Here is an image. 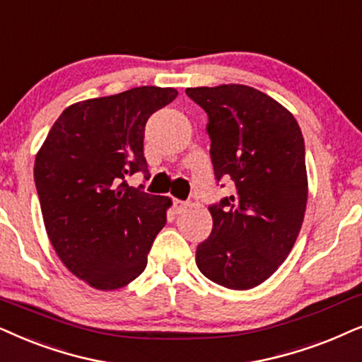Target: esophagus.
Instances as JSON below:
<instances>
[{"label": "esophagus", "instance_id": "esophagus-1", "mask_svg": "<svg viewBox=\"0 0 362 362\" xmlns=\"http://www.w3.org/2000/svg\"><path fill=\"white\" fill-rule=\"evenodd\" d=\"M173 208H175L176 213H182L187 208V203L185 201H180V199H173Z\"/></svg>", "mask_w": 362, "mask_h": 362}]
</instances>
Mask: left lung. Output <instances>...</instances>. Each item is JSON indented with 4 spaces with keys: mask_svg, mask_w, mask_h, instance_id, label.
<instances>
[{
    "mask_svg": "<svg viewBox=\"0 0 362 362\" xmlns=\"http://www.w3.org/2000/svg\"><path fill=\"white\" fill-rule=\"evenodd\" d=\"M208 112L216 180L234 192L209 206L213 231L196 250L206 278L229 289L256 288L293 250L308 204L301 128L283 105L244 84L187 88Z\"/></svg>",
    "mask_w": 362,
    "mask_h": 362,
    "instance_id": "1",
    "label": "left lung"
}]
</instances>
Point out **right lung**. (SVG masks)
Segmentation results:
<instances>
[{
    "mask_svg": "<svg viewBox=\"0 0 362 362\" xmlns=\"http://www.w3.org/2000/svg\"><path fill=\"white\" fill-rule=\"evenodd\" d=\"M175 88L141 86L68 106L35 159V185L56 255L91 288L119 289L143 273L166 224L168 196L126 185L143 171L144 126Z\"/></svg>",
    "mask_w": 362,
    "mask_h": 362,
    "instance_id": "right-lung-1",
    "label": "right lung"
}]
</instances>
